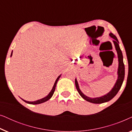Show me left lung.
<instances>
[{"label": "left lung", "instance_id": "8db88e82", "mask_svg": "<svg viewBox=\"0 0 132 132\" xmlns=\"http://www.w3.org/2000/svg\"><path fill=\"white\" fill-rule=\"evenodd\" d=\"M109 36L111 38L114 39L113 41V44H114L115 49H116L117 55H118V71H117V75H118V78L115 82L114 86L112 88V89L110 91L109 93L106 94L102 95L101 97H94V98H92V97H89L86 96L85 95L84 93L81 91L79 88L78 82L76 78L75 79V85L76 89L78 91V93L81 97H82L84 100H85L87 102H89L90 103H93L95 104H100L103 103H105L109 102L118 93L119 90L120 89L121 85L122 84V82L124 81V75H125V67H124V64L123 62V56H122V53L121 50L120 49V46H119V41L117 39V38L115 35H113L112 33H110Z\"/></svg>", "mask_w": 132, "mask_h": 132}]
</instances>
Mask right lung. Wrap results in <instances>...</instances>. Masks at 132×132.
<instances>
[{"instance_id":"obj_1","label":"right lung","mask_w":132,"mask_h":132,"mask_svg":"<svg viewBox=\"0 0 132 132\" xmlns=\"http://www.w3.org/2000/svg\"><path fill=\"white\" fill-rule=\"evenodd\" d=\"M12 52L11 54V57L12 56ZM61 76V75H60L58 77H57V78L56 79V80H55V84H54V85H53V88H52V90H51V91H50V93H48V94L47 95V96L44 97V98H41V99H39V100L34 101V102H29V101H26V100H23V99H22H22V100L24 101V102H26V103H28V104H41V103H44V102H47V101L49 100L50 98H51V97H52V95H53L54 92H55V88H56V86L57 82V81H58V80L59 79V78H60Z\"/></svg>"}]
</instances>
